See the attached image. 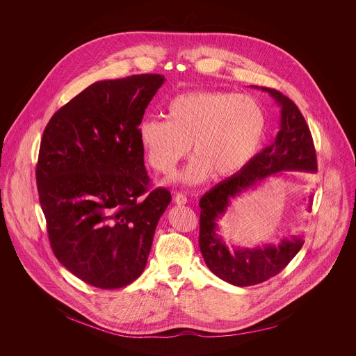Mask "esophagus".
<instances>
[{
	"label": "esophagus",
	"instance_id": "esophagus-1",
	"mask_svg": "<svg viewBox=\"0 0 356 356\" xmlns=\"http://www.w3.org/2000/svg\"><path fill=\"white\" fill-rule=\"evenodd\" d=\"M174 202L177 205H185V204L188 203V199H186V196L185 195H182V193H177L175 196H174Z\"/></svg>",
	"mask_w": 356,
	"mask_h": 356
}]
</instances>
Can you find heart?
I'll use <instances>...</instances> for the list:
<instances>
[{"label": "heart", "instance_id": "b5f03b06", "mask_svg": "<svg viewBox=\"0 0 356 356\" xmlns=\"http://www.w3.org/2000/svg\"><path fill=\"white\" fill-rule=\"evenodd\" d=\"M167 120L140 122L137 136L154 171L170 174L188 154L196 157L177 177L196 185L213 172L232 177L245 168L259 151L267 130V113L250 95L189 92L171 99Z\"/></svg>", "mask_w": 356, "mask_h": 356}]
</instances>
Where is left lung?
Wrapping results in <instances>:
<instances>
[{
    "mask_svg": "<svg viewBox=\"0 0 356 356\" xmlns=\"http://www.w3.org/2000/svg\"><path fill=\"white\" fill-rule=\"evenodd\" d=\"M267 92L281 106L280 131L271 145L257 153L240 172L219 182L200 199L199 247L207 267L220 280L236 286H251L281 273L305 244L303 236L282 238L278 244L254 248H229L219 236L218 220L226 213L230 200L254 189L268 177L284 171L316 172V154L311 131L296 104L281 92ZM312 196H309L308 209Z\"/></svg>",
    "mask_w": 356,
    "mask_h": 356,
    "instance_id": "8db88e82",
    "label": "left lung"
}]
</instances>
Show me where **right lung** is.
Wrapping results in <instances>:
<instances>
[{"label":"right lung","mask_w":356,"mask_h":356,"mask_svg":"<svg viewBox=\"0 0 356 356\" xmlns=\"http://www.w3.org/2000/svg\"><path fill=\"white\" fill-rule=\"evenodd\" d=\"M163 83L159 74L96 82L51 116L41 140L35 175L53 254L100 289L143 274L171 202L164 188L148 192L137 136Z\"/></svg>","instance_id":"obj_1"}]
</instances>
